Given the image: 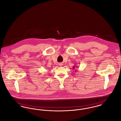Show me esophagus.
<instances>
[{
	"mask_svg": "<svg viewBox=\"0 0 121 121\" xmlns=\"http://www.w3.org/2000/svg\"><path fill=\"white\" fill-rule=\"evenodd\" d=\"M59 65H60V66H62V65H63V64H61H61H59Z\"/></svg>",
	"mask_w": 121,
	"mask_h": 121,
	"instance_id": "1",
	"label": "esophagus"
}]
</instances>
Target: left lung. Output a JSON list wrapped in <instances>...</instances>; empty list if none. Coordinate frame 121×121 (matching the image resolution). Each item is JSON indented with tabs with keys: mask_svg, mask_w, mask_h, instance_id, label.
<instances>
[{
	"mask_svg": "<svg viewBox=\"0 0 121 121\" xmlns=\"http://www.w3.org/2000/svg\"><path fill=\"white\" fill-rule=\"evenodd\" d=\"M76 67H77V66H75H75H73V69H75V71H77V69H76Z\"/></svg>",
	"mask_w": 121,
	"mask_h": 121,
	"instance_id": "left-lung-1",
	"label": "left lung"
}]
</instances>
